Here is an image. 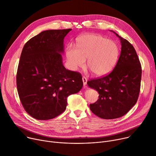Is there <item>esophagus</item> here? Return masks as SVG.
<instances>
[{
    "label": "esophagus",
    "mask_w": 156,
    "mask_h": 156,
    "mask_svg": "<svg viewBox=\"0 0 156 156\" xmlns=\"http://www.w3.org/2000/svg\"><path fill=\"white\" fill-rule=\"evenodd\" d=\"M82 80H83V85L85 86L87 85V79L85 76H83L82 77Z\"/></svg>",
    "instance_id": "esophagus-1"
}]
</instances>
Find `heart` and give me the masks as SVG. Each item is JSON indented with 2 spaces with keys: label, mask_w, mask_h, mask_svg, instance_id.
I'll return each instance as SVG.
<instances>
[{
  "label": "heart",
  "mask_w": 156,
  "mask_h": 156,
  "mask_svg": "<svg viewBox=\"0 0 156 156\" xmlns=\"http://www.w3.org/2000/svg\"><path fill=\"white\" fill-rule=\"evenodd\" d=\"M119 56V47L112 40L100 35L86 34L76 40V50L69 47L67 59L71 68L83 67L87 59V66L94 75H108L116 66Z\"/></svg>",
  "instance_id": "1"
}]
</instances>
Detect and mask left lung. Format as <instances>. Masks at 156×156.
Instances as JSON below:
<instances>
[{
  "instance_id": "left-lung-1",
  "label": "left lung",
  "mask_w": 156,
  "mask_h": 156,
  "mask_svg": "<svg viewBox=\"0 0 156 156\" xmlns=\"http://www.w3.org/2000/svg\"><path fill=\"white\" fill-rule=\"evenodd\" d=\"M121 51L116 66L105 76L87 81L88 87L98 92L99 99L90 104L96 116L112 119L126 114L136 104L140 89L142 67L133 46L119 36Z\"/></svg>"
}]
</instances>
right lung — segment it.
<instances>
[{
	"instance_id": "right-lung-1",
	"label": "right lung",
	"mask_w": 156,
	"mask_h": 156,
	"mask_svg": "<svg viewBox=\"0 0 156 156\" xmlns=\"http://www.w3.org/2000/svg\"><path fill=\"white\" fill-rule=\"evenodd\" d=\"M71 30L42 31L23 47L16 85L24 110L37 119L58 116L66 108L67 97L83 87L81 74L66 69L61 55Z\"/></svg>"
}]
</instances>
